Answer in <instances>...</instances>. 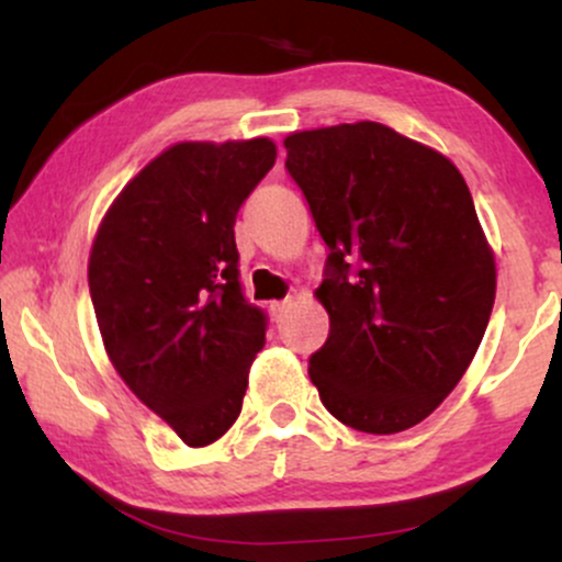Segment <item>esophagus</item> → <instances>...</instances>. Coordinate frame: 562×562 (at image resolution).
I'll return each mask as SVG.
<instances>
[{
	"label": "esophagus",
	"instance_id": "obj_1",
	"mask_svg": "<svg viewBox=\"0 0 562 562\" xmlns=\"http://www.w3.org/2000/svg\"><path fill=\"white\" fill-rule=\"evenodd\" d=\"M288 308H290V299L272 303V312H274V319H282V317H285V314H288Z\"/></svg>",
	"mask_w": 562,
	"mask_h": 562
}]
</instances>
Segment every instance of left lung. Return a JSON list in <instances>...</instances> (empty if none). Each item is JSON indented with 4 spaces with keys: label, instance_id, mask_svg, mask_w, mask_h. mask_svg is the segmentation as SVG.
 <instances>
[{
    "label": "left lung",
    "instance_id": "left-lung-1",
    "mask_svg": "<svg viewBox=\"0 0 562 562\" xmlns=\"http://www.w3.org/2000/svg\"><path fill=\"white\" fill-rule=\"evenodd\" d=\"M285 169L327 245L330 314L308 378L362 434L423 423L479 351L496 293L473 198L441 153L359 121L285 139Z\"/></svg>",
    "mask_w": 562,
    "mask_h": 562
}]
</instances>
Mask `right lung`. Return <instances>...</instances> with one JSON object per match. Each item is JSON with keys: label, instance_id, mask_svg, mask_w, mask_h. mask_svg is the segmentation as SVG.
<instances>
[{"label": "right lung", "instance_id": "add662e5", "mask_svg": "<svg viewBox=\"0 0 562 562\" xmlns=\"http://www.w3.org/2000/svg\"><path fill=\"white\" fill-rule=\"evenodd\" d=\"M274 158L267 137L179 142L121 190L89 254L115 372L187 447L227 434L267 344V314L240 285L235 218Z\"/></svg>", "mask_w": 562, "mask_h": 562}]
</instances>
